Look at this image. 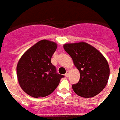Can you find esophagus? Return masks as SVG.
Wrapping results in <instances>:
<instances>
[{
	"mask_svg": "<svg viewBox=\"0 0 120 120\" xmlns=\"http://www.w3.org/2000/svg\"><path fill=\"white\" fill-rule=\"evenodd\" d=\"M69 71H67L66 73H65V76L68 77L69 76Z\"/></svg>",
	"mask_w": 120,
	"mask_h": 120,
	"instance_id": "1",
	"label": "esophagus"
}]
</instances>
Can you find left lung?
<instances>
[{"mask_svg": "<svg viewBox=\"0 0 120 120\" xmlns=\"http://www.w3.org/2000/svg\"><path fill=\"white\" fill-rule=\"evenodd\" d=\"M80 73V79L72 85L74 92L83 98L94 97L104 90L109 76L108 63L98 50L81 42L63 45Z\"/></svg>", "mask_w": 120, "mask_h": 120, "instance_id": "8db88e82", "label": "left lung"}]
</instances>
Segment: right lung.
I'll return each mask as SVG.
<instances>
[{"label": "right lung", "instance_id": "obj_1", "mask_svg": "<svg viewBox=\"0 0 120 120\" xmlns=\"http://www.w3.org/2000/svg\"><path fill=\"white\" fill-rule=\"evenodd\" d=\"M57 47L54 42L41 40L29 49L19 61L16 73L19 85L31 97L38 98L50 95L64 77L57 73L51 62Z\"/></svg>", "mask_w": 120, "mask_h": 120}]
</instances>
